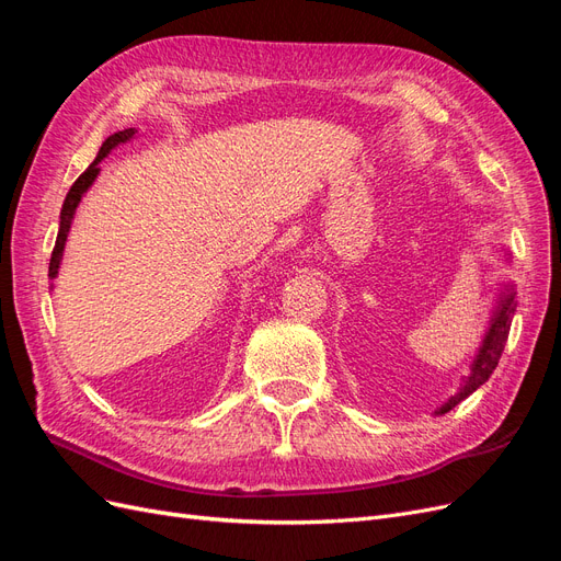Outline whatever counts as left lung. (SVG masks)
Returning a JSON list of instances; mask_svg holds the SVG:
<instances>
[{
  "mask_svg": "<svg viewBox=\"0 0 561 561\" xmlns=\"http://www.w3.org/2000/svg\"><path fill=\"white\" fill-rule=\"evenodd\" d=\"M515 309H517L515 285L503 283L499 299H496V307H494V316H491V320H489V330L482 339V346H480L478 355H474V360L470 365V375L463 379L461 388H458V393L451 396L435 414H447L458 402L466 400L470 393H474V390H478L491 375H494V369L501 360V353L507 342V334H511V322H513Z\"/></svg>",
  "mask_w": 561,
  "mask_h": 561,
  "instance_id": "8db88e82",
  "label": "left lung"
}]
</instances>
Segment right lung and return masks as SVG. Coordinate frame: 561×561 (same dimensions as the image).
Wrapping results in <instances>:
<instances>
[{"label":"right lung","instance_id":"1","mask_svg":"<svg viewBox=\"0 0 561 561\" xmlns=\"http://www.w3.org/2000/svg\"><path fill=\"white\" fill-rule=\"evenodd\" d=\"M135 128H126V130H118L114 135H110V138L103 142V147H100L95 161L83 171L77 182L72 184V190L67 192L65 196V203H62V210H60V229H58V239H56V248L54 252H50V264H48V276L56 278L58 276V268H60V260H62V250H65V241H67V233H70V227H72V217H75V210L79 206L81 196L89 192V186L95 182L98 173H100V161H103L110 151L114 147H118L122 142H128L130 138H135Z\"/></svg>","mask_w":561,"mask_h":561}]
</instances>
